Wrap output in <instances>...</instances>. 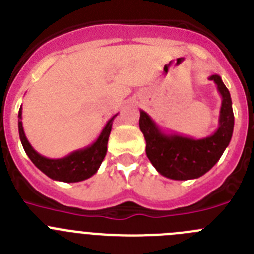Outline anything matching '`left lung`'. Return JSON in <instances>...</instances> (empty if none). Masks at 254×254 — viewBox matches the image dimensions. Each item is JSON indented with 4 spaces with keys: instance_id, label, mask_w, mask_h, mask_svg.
Instances as JSON below:
<instances>
[{
    "instance_id": "1",
    "label": "left lung",
    "mask_w": 254,
    "mask_h": 254,
    "mask_svg": "<svg viewBox=\"0 0 254 254\" xmlns=\"http://www.w3.org/2000/svg\"><path fill=\"white\" fill-rule=\"evenodd\" d=\"M209 79L218 86L221 107L218 129L206 138L164 132L145 111L140 110L139 127L147 141V157L164 177L177 181L201 177L215 166L229 145L234 129L230 93L219 74H211Z\"/></svg>"
}]
</instances>
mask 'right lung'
I'll return each mask as SVG.
<instances>
[{
	"label": "right lung",
	"instance_id": "right-lung-1",
	"mask_svg": "<svg viewBox=\"0 0 254 254\" xmlns=\"http://www.w3.org/2000/svg\"><path fill=\"white\" fill-rule=\"evenodd\" d=\"M22 110L20 107L19 110V135L21 140L22 147L27 157L31 159L34 164L38 167L43 173L50 177L52 180L62 182H79L84 181L95 175L101 166L105 155L107 152V141L110 136L111 127H113L114 119L118 116L114 115L113 118L106 123L105 127L102 129L99 138L96 139L91 145L82 149L74 150L70 154L65 155L63 158L50 159L39 154L31 144L27 140L26 135L22 127Z\"/></svg>",
	"mask_w": 254,
	"mask_h": 254
}]
</instances>
